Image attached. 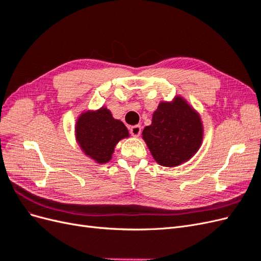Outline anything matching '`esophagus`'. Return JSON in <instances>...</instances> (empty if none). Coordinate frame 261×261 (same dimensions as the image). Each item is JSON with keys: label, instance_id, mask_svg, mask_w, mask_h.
<instances>
[{"label": "esophagus", "instance_id": "34e87169", "mask_svg": "<svg viewBox=\"0 0 261 261\" xmlns=\"http://www.w3.org/2000/svg\"><path fill=\"white\" fill-rule=\"evenodd\" d=\"M129 132L133 136H139V134L141 132V127L140 125H134L129 128Z\"/></svg>", "mask_w": 261, "mask_h": 261}]
</instances>
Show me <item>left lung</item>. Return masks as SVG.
<instances>
[{"label":"left lung","mask_w":261,"mask_h":261,"mask_svg":"<svg viewBox=\"0 0 261 261\" xmlns=\"http://www.w3.org/2000/svg\"><path fill=\"white\" fill-rule=\"evenodd\" d=\"M143 138L154 160L163 167H176L191 158L200 147V117L184 100L162 102L146 126Z\"/></svg>","instance_id":"left-lung-1"}]
</instances>
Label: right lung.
<instances>
[{"mask_svg": "<svg viewBox=\"0 0 261 261\" xmlns=\"http://www.w3.org/2000/svg\"><path fill=\"white\" fill-rule=\"evenodd\" d=\"M76 137L86 154L99 163H107L118 140L128 137V130L121 121L114 120L108 109L102 108L78 118Z\"/></svg>", "mask_w": 261, "mask_h": 261, "instance_id": "obj_1", "label": "right lung"}]
</instances>
